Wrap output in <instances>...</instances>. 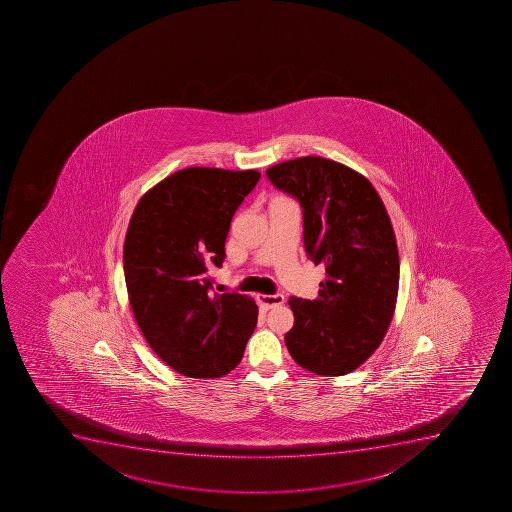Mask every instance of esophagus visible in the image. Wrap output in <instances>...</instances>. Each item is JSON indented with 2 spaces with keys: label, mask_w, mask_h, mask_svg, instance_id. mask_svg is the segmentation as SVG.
Returning <instances> with one entry per match:
<instances>
[{
  "label": "esophagus",
  "mask_w": 512,
  "mask_h": 512,
  "mask_svg": "<svg viewBox=\"0 0 512 512\" xmlns=\"http://www.w3.org/2000/svg\"><path fill=\"white\" fill-rule=\"evenodd\" d=\"M259 302L263 304L264 307H276L284 304V296L282 294H261L259 296Z\"/></svg>",
  "instance_id": "obj_1"
}]
</instances>
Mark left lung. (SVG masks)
Returning <instances> with one entry per match:
<instances>
[{
	"label": "left lung",
	"mask_w": 512,
	"mask_h": 512,
	"mask_svg": "<svg viewBox=\"0 0 512 512\" xmlns=\"http://www.w3.org/2000/svg\"><path fill=\"white\" fill-rule=\"evenodd\" d=\"M266 175L301 201L307 254L327 274L314 301L289 297L287 350L316 375L354 372L382 344L397 306L400 259L382 198L362 173L329 158H294Z\"/></svg>",
	"instance_id": "1"
}]
</instances>
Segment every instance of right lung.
Returning <instances> with one entry per match:
<instances>
[{
    "label": "right lung",
    "instance_id": "right-lung-1",
    "mask_svg": "<svg viewBox=\"0 0 512 512\" xmlns=\"http://www.w3.org/2000/svg\"><path fill=\"white\" fill-rule=\"evenodd\" d=\"M261 173L190 167L140 198L124 243L130 307L153 352L190 378H218L243 359L258 322L253 297L211 294L231 220Z\"/></svg>",
    "mask_w": 512,
    "mask_h": 512
}]
</instances>
